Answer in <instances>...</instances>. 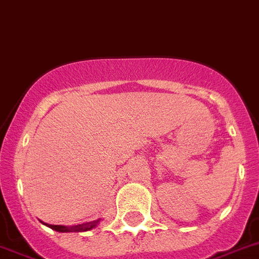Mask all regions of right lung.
Segmentation results:
<instances>
[{
    "mask_svg": "<svg viewBox=\"0 0 259 259\" xmlns=\"http://www.w3.org/2000/svg\"><path fill=\"white\" fill-rule=\"evenodd\" d=\"M100 220L102 219H98V220H94V222H87V223H83V224H78V226H55V224H47V223H41L46 224L47 227L49 228L55 229L57 232H86V231H90V229L95 228L99 223H100Z\"/></svg>",
    "mask_w": 259,
    "mask_h": 259,
    "instance_id": "1",
    "label": "right lung"
}]
</instances>
